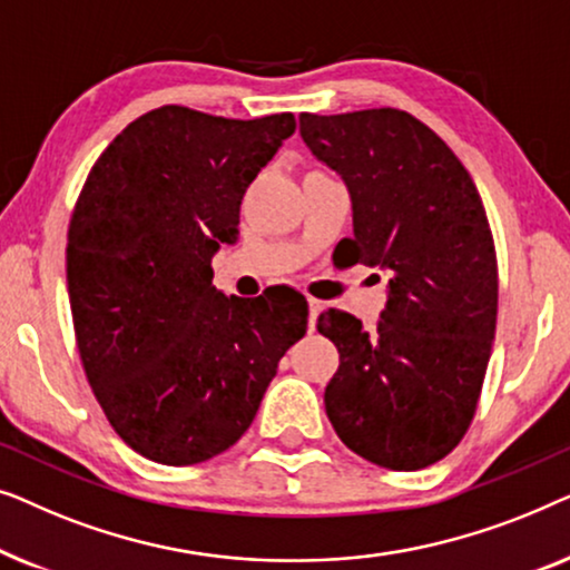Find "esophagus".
Instances as JSON below:
<instances>
[{"label":"esophagus","instance_id":"obj_1","mask_svg":"<svg viewBox=\"0 0 570 570\" xmlns=\"http://www.w3.org/2000/svg\"><path fill=\"white\" fill-rule=\"evenodd\" d=\"M318 311H322V301L308 298V330H311V332L316 330V316H318Z\"/></svg>","mask_w":570,"mask_h":570}]
</instances>
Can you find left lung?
Listing matches in <instances>:
<instances>
[{"mask_svg": "<svg viewBox=\"0 0 570 570\" xmlns=\"http://www.w3.org/2000/svg\"><path fill=\"white\" fill-rule=\"evenodd\" d=\"M301 137L350 189V262L389 275L373 330L337 308L318 316L340 350L326 415L357 456L423 470L464 439L485 381L498 316L485 207L451 147L400 108L301 114Z\"/></svg>", "mask_w": 570, "mask_h": 570, "instance_id": "8db88e82", "label": "left lung"}]
</instances>
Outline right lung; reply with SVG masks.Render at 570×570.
<instances>
[{
  "label": "right lung",
  "instance_id": "1",
  "mask_svg": "<svg viewBox=\"0 0 570 570\" xmlns=\"http://www.w3.org/2000/svg\"><path fill=\"white\" fill-rule=\"evenodd\" d=\"M293 114L223 119L160 106L100 153L67 233V291L88 384L119 439L199 464L248 431L279 357L308 326L301 293L236 298L213 256Z\"/></svg>",
  "mask_w": 570,
  "mask_h": 570
}]
</instances>
